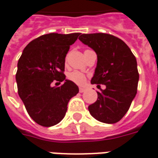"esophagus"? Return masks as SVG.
I'll list each match as a JSON object with an SVG mask.
<instances>
[{
	"mask_svg": "<svg viewBox=\"0 0 158 158\" xmlns=\"http://www.w3.org/2000/svg\"><path fill=\"white\" fill-rule=\"evenodd\" d=\"M79 91H80L81 93H82V92H85V88L80 87V88H79Z\"/></svg>",
	"mask_w": 158,
	"mask_h": 158,
	"instance_id": "esophagus-1",
	"label": "esophagus"
}]
</instances>
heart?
Returning <instances> with one entry per match:
<instances>
[{
	"label": "heart",
	"mask_w": 158,
	"mask_h": 158,
	"mask_svg": "<svg viewBox=\"0 0 158 158\" xmlns=\"http://www.w3.org/2000/svg\"><path fill=\"white\" fill-rule=\"evenodd\" d=\"M68 79L73 81L77 85H83L85 82L86 77L81 72L78 71H73L68 74Z\"/></svg>",
	"instance_id": "heart-1"
}]
</instances>
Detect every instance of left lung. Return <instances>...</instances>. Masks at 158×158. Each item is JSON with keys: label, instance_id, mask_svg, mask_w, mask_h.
Wrapping results in <instances>:
<instances>
[{"label": "left lung", "instance_id": "left-lung-1", "mask_svg": "<svg viewBox=\"0 0 158 158\" xmlns=\"http://www.w3.org/2000/svg\"><path fill=\"white\" fill-rule=\"evenodd\" d=\"M79 40L97 55L90 83L106 86L97 91V101L88 106V110L100 122L117 123L129 110L137 94L139 74L136 57L123 40L114 35L83 34Z\"/></svg>", "mask_w": 158, "mask_h": 158}]
</instances>
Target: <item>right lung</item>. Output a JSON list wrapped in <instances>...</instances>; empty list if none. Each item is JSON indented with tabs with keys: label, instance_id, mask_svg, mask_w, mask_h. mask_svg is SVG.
Returning <instances> with one entry per match:
<instances>
[{
	"label": "right lung",
	"instance_id": "right-lung-1",
	"mask_svg": "<svg viewBox=\"0 0 158 158\" xmlns=\"http://www.w3.org/2000/svg\"><path fill=\"white\" fill-rule=\"evenodd\" d=\"M80 33H51L32 40L24 48L17 64L18 94L34 121L44 127L57 124L64 118L70 99L79 89L66 79L65 57ZM53 80L64 83L52 87Z\"/></svg>",
	"mask_w": 158,
	"mask_h": 158
}]
</instances>
